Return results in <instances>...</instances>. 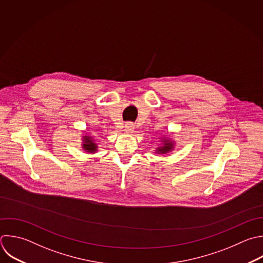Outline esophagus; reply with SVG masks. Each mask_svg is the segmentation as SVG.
Wrapping results in <instances>:
<instances>
[{
    "label": "esophagus",
    "instance_id": "34e87169",
    "mask_svg": "<svg viewBox=\"0 0 263 263\" xmlns=\"http://www.w3.org/2000/svg\"><path fill=\"white\" fill-rule=\"evenodd\" d=\"M134 128H135L134 124L130 123V122H128V123H126L125 126H124V132H125L126 134H130V133L134 132Z\"/></svg>",
    "mask_w": 263,
    "mask_h": 263
}]
</instances>
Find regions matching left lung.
Listing matches in <instances>:
<instances>
[{
  "label": "left lung",
  "instance_id": "left-lung-1",
  "mask_svg": "<svg viewBox=\"0 0 263 263\" xmlns=\"http://www.w3.org/2000/svg\"><path fill=\"white\" fill-rule=\"evenodd\" d=\"M175 148V142L166 137L161 138V145L158 146L155 150V153L157 154H166L171 151H173Z\"/></svg>",
  "mask_w": 263,
  "mask_h": 263
}]
</instances>
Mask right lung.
<instances>
[{
	"label": "right lung",
	"instance_id": "right-lung-1",
	"mask_svg": "<svg viewBox=\"0 0 263 263\" xmlns=\"http://www.w3.org/2000/svg\"><path fill=\"white\" fill-rule=\"evenodd\" d=\"M82 148L89 153H96L98 151V145L91 136H82Z\"/></svg>",
	"mask_w": 263,
	"mask_h": 263
}]
</instances>
